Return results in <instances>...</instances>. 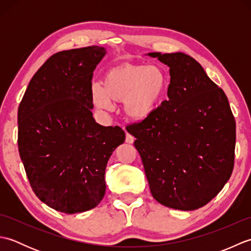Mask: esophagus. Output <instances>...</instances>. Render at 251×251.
Segmentation results:
<instances>
[{
  "mask_svg": "<svg viewBox=\"0 0 251 251\" xmlns=\"http://www.w3.org/2000/svg\"><path fill=\"white\" fill-rule=\"evenodd\" d=\"M134 141H135V138L134 137H132L129 134H126V142L127 143H134Z\"/></svg>",
  "mask_w": 251,
  "mask_h": 251,
  "instance_id": "34e87169",
  "label": "esophagus"
}]
</instances>
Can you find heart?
Returning a JSON list of instances; mask_svg holds the SVG:
<instances>
[{"mask_svg": "<svg viewBox=\"0 0 251 251\" xmlns=\"http://www.w3.org/2000/svg\"><path fill=\"white\" fill-rule=\"evenodd\" d=\"M167 87V74L159 66L125 62L109 69L101 86L93 85L90 99L101 111H111L113 103H123L127 119L140 123L156 113Z\"/></svg>", "mask_w": 251, "mask_h": 251, "instance_id": "heart-1", "label": "heart"}]
</instances>
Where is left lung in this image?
Masks as SVG:
<instances>
[{
  "instance_id": "8db88e82",
  "label": "left lung",
  "mask_w": 251,
  "mask_h": 251,
  "mask_svg": "<svg viewBox=\"0 0 251 251\" xmlns=\"http://www.w3.org/2000/svg\"><path fill=\"white\" fill-rule=\"evenodd\" d=\"M169 67L168 100L127 130L136 138L152 196L179 210L205 206L234 167L235 120L225 92L194 58L149 52Z\"/></svg>"
}]
</instances>
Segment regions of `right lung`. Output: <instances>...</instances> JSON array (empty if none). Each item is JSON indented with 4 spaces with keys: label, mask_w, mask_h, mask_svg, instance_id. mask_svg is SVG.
I'll use <instances>...</instances> for the list:
<instances>
[{
    "label": "right lung",
    "mask_w": 251,
    "mask_h": 251,
    "mask_svg": "<svg viewBox=\"0 0 251 251\" xmlns=\"http://www.w3.org/2000/svg\"><path fill=\"white\" fill-rule=\"evenodd\" d=\"M106 54L88 46L45 61L18 108V149L35 195L65 214L93 209L105 193V167L125 141L119 126L93 117V72Z\"/></svg>",
    "instance_id": "right-lung-1"
}]
</instances>
